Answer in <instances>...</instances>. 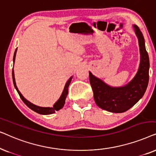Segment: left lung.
<instances>
[{"label": "left lung", "mask_w": 156, "mask_h": 156, "mask_svg": "<svg viewBox=\"0 0 156 156\" xmlns=\"http://www.w3.org/2000/svg\"><path fill=\"white\" fill-rule=\"evenodd\" d=\"M138 38L140 62L134 78L125 86L112 87L96 77L89 72V82L97 105L102 109L113 113L126 112L143 97L148 84L149 57L145 46L144 35L137 25H133Z\"/></svg>", "instance_id": "8db88e82"}]
</instances>
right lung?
Here are the masks:
<instances>
[{
  "instance_id": "add662e5",
  "label": "right lung",
  "mask_w": 156,
  "mask_h": 156,
  "mask_svg": "<svg viewBox=\"0 0 156 156\" xmlns=\"http://www.w3.org/2000/svg\"><path fill=\"white\" fill-rule=\"evenodd\" d=\"M16 52H17V49L15 51L14 53V56H13V63L15 62V59H16ZM12 81H13V84H14V87L18 91L19 96L21 98V99L23 100V101L26 104V105L28 106V107L32 109L34 112L38 113L40 114H42V115H48V114H54V113L56 112V111H59V109H61L63 107L64 105L65 104V99L66 97L68 94V87H69V85L71 82L72 76H71L68 81L66 83L65 88H64V90L62 91V94L60 98H59L58 101H57L56 103L54 104L53 107H40V106H36L35 104H32L31 102H30L27 101L26 99H25L24 97L21 94V93L20 92V91L18 90V87L16 86V80H15V76H14V71H13V68H12Z\"/></svg>"
}]
</instances>
